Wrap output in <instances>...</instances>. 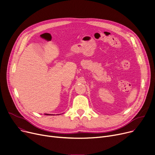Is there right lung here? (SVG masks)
<instances>
[{"label":"right lung","instance_id":"1","mask_svg":"<svg viewBox=\"0 0 155 155\" xmlns=\"http://www.w3.org/2000/svg\"><path fill=\"white\" fill-rule=\"evenodd\" d=\"M45 115H51V114H45Z\"/></svg>","mask_w":155,"mask_h":155}]
</instances>
